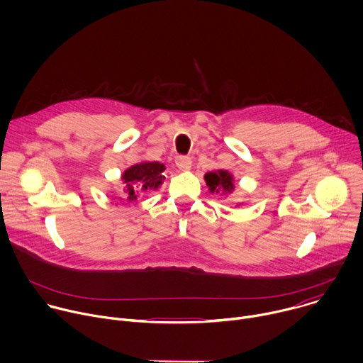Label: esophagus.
I'll return each mask as SVG.
<instances>
[{"instance_id":"esophagus-1","label":"esophagus","mask_w":363,"mask_h":363,"mask_svg":"<svg viewBox=\"0 0 363 363\" xmlns=\"http://www.w3.org/2000/svg\"><path fill=\"white\" fill-rule=\"evenodd\" d=\"M177 167L179 168V169H182V171H186V169H189L191 168V165H192V161H191V158L189 157H185V155H179V157H177Z\"/></svg>"}]
</instances>
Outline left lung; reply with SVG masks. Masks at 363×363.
<instances>
[{
  "label": "left lung",
  "instance_id": "obj_1",
  "mask_svg": "<svg viewBox=\"0 0 363 363\" xmlns=\"http://www.w3.org/2000/svg\"><path fill=\"white\" fill-rule=\"evenodd\" d=\"M206 185H208L210 191L214 194V192H233L234 191V178L233 175L228 172V171H224V169H218V171H213V172H208L205 174L203 177Z\"/></svg>",
  "mask_w": 363,
  "mask_h": 363
}]
</instances>
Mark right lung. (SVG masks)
Segmentation results:
<instances>
[{"instance_id":"1","label":"right lung","mask_w":363,"mask_h":363,"mask_svg":"<svg viewBox=\"0 0 363 363\" xmlns=\"http://www.w3.org/2000/svg\"><path fill=\"white\" fill-rule=\"evenodd\" d=\"M164 171L165 165L160 162H140L128 168L122 175L128 201L138 199V194L140 191L157 189L162 185V181L165 179L162 175Z\"/></svg>"}]
</instances>
